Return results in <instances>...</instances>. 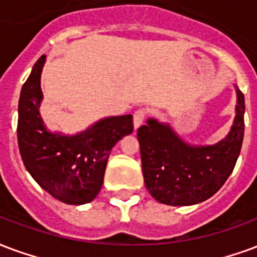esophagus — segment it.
Instances as JSON below:
<instances>
[{
  "instance_id": "34e87169",
  "label": "esophagus",
  "mask_w": 257,
  "mask_h": 257,
  "mask_svg": "<svg viewBox=\"0 0 257 257\" xmlns=\"http://www.w3.org/2000/svg\"><path fill=\"white\" fill-rule=\"evenodd\" d=\"M146 115H147V111L144 109H139L135 111L134 114V125L135 128H139L142 123L144 122V118H146Z\"/></svg>"
}]
</instances>
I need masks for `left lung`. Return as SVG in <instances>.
<instances>
[{
	"label": "left lung",
	"instance_id": "left-lung-1",
	"mask_svg": "<svg viewBox=\"0 0 257 257\" xmlns=\"http://www.w3.org/2000/svg\"><path fill=\"white\" fill-rule=\"evenodd\" d=\"M235 111L230 134L207 147L188 146L155 119L139 128L144 182L154 199L167 206H191L219 191L234 169L244 139L245 99L238 90Z\"/></svg>",
	"mask_w": 257,
	"mask_h": 257
}]
</instances>
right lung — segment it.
Returning <instances> with one entry per match:
<instances>
[{
	"instance_id": "1",
	"label": "right lung",
	"mask_w": 257,
	"mask_h": 257,
	"mask_svg": "<svg viewBox=\"0 0 257 257\" xmlns=\"http://www.w3.org/2000/svg\"><path fill=\"white\" fill-rule=\"evenodd\" d=\"M46 56L35 62L19 100L17 143L23 163L45 191L66 204H85L98 196L111 148L134 132L131 114L109 117L76 136H61L43 126L41 72Z\"/></svg>"
}]
</instances>
